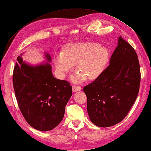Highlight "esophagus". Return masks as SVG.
Returning <instances> with one entry per match:
<instances>
[{
  "mask_svg": "<svg viewBox=\"0 0 151 151\" xmlns=\"http://www.w3.org/2000/svg\"><path fill=\"white\" fill-rule=\"evenodd\" d=\"M82 88L80 86H73V92H76V91L81 90Z\"/></svg>",
  "mask_w": 151,
  "mask_h": 151,
  "instance_id": "34e87169",
  "label": "esophagus"
}]
</instances>
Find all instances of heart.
<instances>
[{
	"mask_svg": "<svg viewBox=\"0 0 151 151\" xmlns=\"http://www.w3.org/2000/svg\"><path fill=\"white\" fill-rule=\"evenodd\" d=\"M109 59V52L106 47L91 42L70 44L63 52L56 53L54 56L55 67L61 78L75 65L78 72L71 78L75 82L98 78L105 70Z\"/></svg>",
	"mask_w": 151,
	"mask_h": 151,
	"instance_id": "heart-1",
	"label": "heart"
}]
</instances>
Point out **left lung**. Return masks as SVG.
Returning <instances> with one entry per match:
<instances>
[{"label":"left lung","instance_id":"1","mask_svg":"<svg viewBox=\"0 0 151 151\" xmlns=\"http://www.w3.org/2000/svg\"><path fill=\"white\" fill-rule=\"evenodd\" d=\"M109 65L91 84L84 87L91 122L107 128L128 114L139 89V63L135 50L119 37Z\"/></svg>","mask_w":151,"mask_h":151}]
</instances>
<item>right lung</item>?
Instances as JSON below:
<instances>
[{
	"label": "right lung",
	"mask_w": 151,
	"mask_h": 151,
	"mask_svg": "<svg viewBox=\"0 0 151 151\" xmlns=\"http://www.w3.org/2000/svg\"><path fill=\"white\" fill-rule=\"evenodd\" d=\"M46 61L37 65L26 63L23 54L17 58L13 85L21 112L32 128L52 130L63 120L65 106L72 96V87L52 74L51 56L44 52Z\"/></svg>",
	"instance_id": "add662e5"
}]
</instances>
